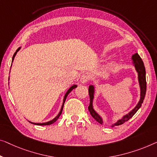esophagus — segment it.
I'll return each instance as SVG.
<instances>
[{"label":"esophagus","instance_id":"esophagus-1","mask_svg":"<svg viewBox=\"0 0 157 157\" xmlns=\"http://www.w3.org/2000/svg\"><path fill=\"white\" fill-rule=\"evenodd\" d=\"M79 80H80L81 82L83 84L87 82L90 80V76H89L88 75H82L80 77V79H79Z\"/></svg>","mask_w":157,"mask_h":157}]
</instances>
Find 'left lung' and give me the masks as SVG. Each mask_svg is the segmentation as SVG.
<instances>
[{
	"instance_id": "8db88e82",
	"label": "left lung",
	"mask_w": 157,
	"mask_h": 157,
	"mask_svg": "<svg viewBox=\"0 0 157 157\" xmlns=\"http://www.w3.org/2000/svg\"><path fill=\"white\" fill-rule=\"evenodd\" d=\"M132 63L135 65V70L137 72V75H138V81H139V85L140 87V99L138 102V104L136 105V106L133 109L132 111H130L129 113L126 115L124 116L122 118L120 119L117 121L116 123L112 125V127L114 126L121 125L125 123L126 121H128L130 118L135 115V113L138 111V109L141 107L142 103L144 99L146 94V90H147V82H146V71H145V67H144V63L142 61V60L140 58V56L138 55V53H135L134 55L132 56ZM89 94H90V106H88L89 111L92 116L98 123L103 124V119L97 112L94 111V109L93 108V99H94V86L93 85H90L89 86Z\"/></svg>"
}]
</instances>
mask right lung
<instances>
[{"mask_svg": "<svg viewBox=\"0 0 157 157\" xmlns=\"http://www.w3.org/2000/svg\"><path fill=\"white\" fill-rule=\"evenodd\" d=\"M21 48V47H20V48H18L17 49V51H15V53H14V55H13V60H12V62L13 61V60H14V58H15V55H16V53H17V51L20 50V49ZM77 87V85H72V86H71V87H70V89L68 90H67V92H66V94H65V97H64V98H63V104H62V106H61V109H60V112H59V113L57 115V116L56 117H55L53 119V120H51V121H48V122H46V123H32V122H30V121H29V122H30L31 123H32V124H34V125H51V124H53V123H55L56 121L58 120V118H59L60 117V116L61 115V113H62V111H63V106H64V104H65V99H66V98H67V95L69 94V93L71 92V91L73 90V89H75V88H76Z\"/></svg>", "mask_w": 157, "mask_h": 157, "instance_id": "1", "label": "right lung"}]
</instances>
